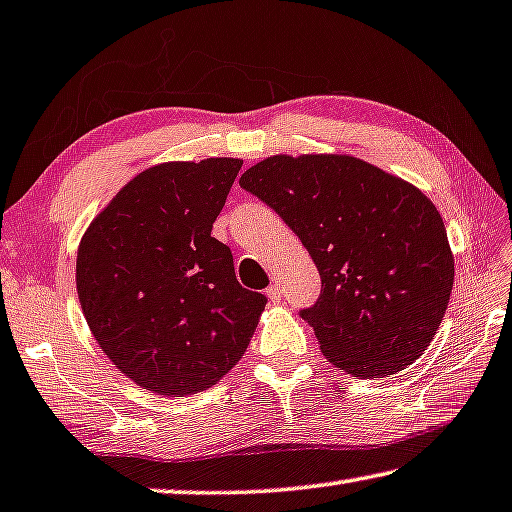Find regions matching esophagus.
Wrapping results in <instances>:
<instances>
[{
  "label": "esophagus",
  "instance_id": "34e87169",
  "mask_svg": "<svg viewBox=\"0 0 512 512\" xmlns=\"http://www.w3.org/2000/svg\"><path fill=\"white\" fill-rule=\"evenodd\" d=\"M265 295L270 297L272 302H279V300H281V288H279V283H272V286H267Z\"/></svg>",
  "mask_w": 512,
  "mask_h": 512
}]
</instances>
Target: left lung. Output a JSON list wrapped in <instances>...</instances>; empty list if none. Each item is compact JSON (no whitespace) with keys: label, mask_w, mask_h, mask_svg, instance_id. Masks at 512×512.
<instances>
[{"label":"left lung","mask_w":512,"mask_h":512,"mask_svg":"<svg viewBox=\"0 0 512 512\" xmlns=\"http://www.w3.org/2000/svg\"><path fill=\"white\" fill-rule=\"evenodd\" d=\"M240 187L277 212L316 263L320 297L300 316L334 366L384 377L423 355L455 272L426 194L350 155L267 157Z\"/></svg>","instance_id":"obj_1"}]
</instances>
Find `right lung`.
I'll use <instances>...</instances> for the list:
<instances>
[{"instance_id":"obj_1","label":"right lung","mask_w":512,"mask_h":512,"mask_svg":"<svg viewBox=\"0 0 512 512\" xmlns=\"http://www.w3.org/2000/svg\"><path fill=\"white\" fill-rule=\"evenodd\" d=\"M242 160L157 164L93 219L77 249V295L121 373L160 396L203 391L238 364L267 297L235 279L212 224Z\"/></svg>"}]
</instances>
